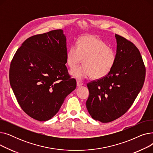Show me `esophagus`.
I'll return each mask as SVG.
<instances>
[{
	"label": "esophagus",
	"instance_id": "obj_1",
	"mask_svg": "<svg viewBox=\"0 0 153 153\" xmlns=\"http://www.w3.org/2000/svg\"><path fill=\"white\" fill-rule=\"evenodd\" d=\"M77 85L78 87H81L82 85H83V83L81 81H77Z\"/></svg>",
	"mask_w": 153,
	"mask_h": 153
}]
</instances>
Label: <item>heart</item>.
I'll return each mask as SVG.
<instances>
[{
	"label": "heart",
	"instance_id": "obj_1",
	"mask_svg": "<svg viewBox=\"0 0 153 153\" xmlns=\"http://www.w3.org/2000/svg\"><path fill=\"white\" fill-rule=\"evenodd\" d=\"M82 60L84 64L72 69L71 75L81 80L89 77L99 79L107 76L114 68L117 54L113 48L98 37L86 35L77 40L76 46H71L66 53V63L71 69L76 68Z\"/></svg>",
	"mask_w": 153,
	"mask_h": 153
}]
</instances>
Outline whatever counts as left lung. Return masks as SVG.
Returning <instances> with one entry per match:
<instances>
[{
    "label": "left lung",
    "instance_id": "8db88e82",
    "mask_svg": "<svg viewBox=\"0 0 153 153\" xmlns=\"http://www.w3.org/2000/svg\"><path fill=\"white\" fill-rule=\"evenodd\" d=\"M117 60L105 77L87 84L89 96L86 107L93 119L108 123L128 111L141 90L146 68L136 46L115 34Z\"/></svg>",
    "mask_w": 153,
    "mask_h": 153
}]
</instances>
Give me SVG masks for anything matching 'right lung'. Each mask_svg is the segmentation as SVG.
Wrapping results in <instances>:
<instances>
[{
    "label": "right lung",
    "instance_id": "right-lung-1",
    "mask_svg": "<svg viewBox=\"0 0 153 153\" xmlns=\"http://www.w3.org/2000/svg\"><path fill=\"white\" fill-rule=\"evenodd\" d=\"M66 38L62 30L32 36L12 60L9 79L22 110L38 121L51 119L76 88L68 74Z\"/></svg>",
    "mask_w": 153,
    "mask_h": 153
}]
</instances>
